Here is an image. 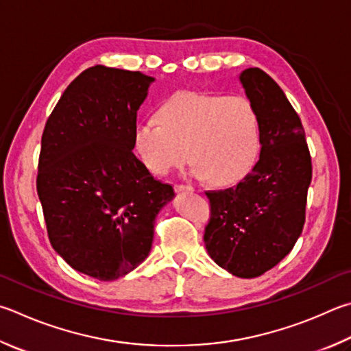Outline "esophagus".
<instances>
[{
    "label": "esophagus",
    "mask_w": 351,
    "mask_h": 351,
    "mask_svg": "<svg viewBox=\"0 0 351 351\" xmlns=\"http://www.w3.org/2000/svg\"><path fill=\"white\" fill-rule=\"evenodd\" d=\"M175 190L176 192H193V187L187 186V184H176Z\"/></svg>",
    "instance_id": "1"
}]
</instances>
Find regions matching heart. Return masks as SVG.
Masks as SVG:
<instances>
[{
    "label": "heart",
    "mask_w": 351,
    "mask_h": 351,
    "mask_svg": "<svg viewBox=\"0 0 351 351\" xmlns=\"http://www.w3.org/2000/svg\"><path fill=\"white\" fill-rule=\"evenodd\" d=\"M133 139L152 173L167 175L190 158L193 176L228 186L239 181L256 159L258 114L241 95L181 90L161 106L158 118L139 121Z\"/></svg>",
    "instance_id": "1"
}]
</instances>
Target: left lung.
Listing matches in <instances>:
<instances>
[{
	"instance_id": "1",
	"label": "left lung",
	"mask_w": 351,
	"mask_h": 351,
	"mask_svg": "<svg viewBox=\"0 0 351 351\" xmlns=\"http://www.w3.org/2000/svg\"><path fill=\"white\" fill-rule=\"evenodd\" d=\"M258 114L259 161L237 186L206 192L210 219L206 248L239 278H256L291 252L305 222L311 156L296 110L264 70L239 75Z\"/></svg>"
}]
</instances>
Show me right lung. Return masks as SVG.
Instances as JSON below:
<instances>
[{"label": "right lung", "instance_id": "add662e5", "mask_svg": "<svg viewBox=\"0 0 351 351\" xmlns=\"http://www.w3.org/2000/svg\"><path fill=\"white\" fill-rule=\"evenodd\" d=\"M152 76L93 66L70 82L44 127L38 161L50 244L99 281L149 256L155 218L175 192L133 154L136 114Z\"/></svg>", "mask_w": 351, "mask_h": 351}]
</instances>
